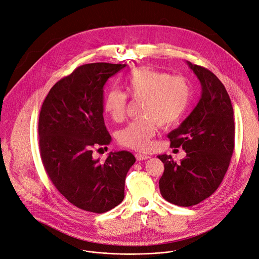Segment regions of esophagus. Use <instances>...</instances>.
I'll list each match as a JSON object with an SVG mask.
<instances>
[{
  "instance_id": "obj_1",
  "label": "esophagus",
  "mask_w": 259,
  "mask_h": 259,
  "mask_svg": "<svg viewBox=\"0 0 259 259\" xmlns=\"http://www.w3.org/2000/svg\"><path fill=\"white\" fill-rule=\"evenodd\" d=\"M135 156H136V158H137V160H145V159H147L149 156L148 155H146V154H142V153H136L135 154Z\"/></svg>"
}]
</instances>
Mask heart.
Returning <instances> with one entry per match:
<instances>
[{"mask_svg": "<svg viewBox=\"0 0 259 259\" xmlns=\"http://www.w3.org/2000/svg\"><path fill=\"white\" fill-rule=\"evenodd\" d=\"M123 86L125 94L117 90L106 94L103 110L113 121L120 122L126 114L127 96L143 99V117L131 121L118 134L120 144L135 150H145L149 146L159 123L168 126L178 121L191 96L185 78L170 76L149 67L132 70L124 77Z\"/></svg>", "mask_w": 259, "mask_h": 259, "instance_id": "b5f03b06", "label": "heart"}]
</instances>
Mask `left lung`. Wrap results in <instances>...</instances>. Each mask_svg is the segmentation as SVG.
Returning <instances> with one entry per match:
<instances>
[{
	"label": "left lung",
	"mask_w": 259,
	"mask_h": 259,
	"mask_svg": "<svg viewBox=\"0 0 259 259\" xmlns=\"http://www.w3.org/2000/svg\"><path fill=\"white\" fill-rule=\"evenodd\" d=\"M202 84V97L181 125L167 138L170 147H182L179 163L158 155L164 170L159 179L162 197L191 207L212 195L221 184L235 148L234 109L222 82L208 69L187 63Z\"/></svg>",
	"instance_id": "8db88e82"
}]
</instances>
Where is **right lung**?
Listing matches in <instances>:
<instances>
[{"label": "right lung", "mask_w": 259, "mask_h": 259, "mask_svg": "<svg viewBox=\"0 0 259 259\" xmlns=\"http://www.w3.org/2000/svg\"><path fill=\"white\" fill-rule=\"evenodd\" d=\"M125 66H80L52 86L41 107L39 148L46 174L72 205L88 212L105 213L122 202L125 176L136 161L128 151L111 152L104 162L93 156L95 147L111 142L104 85Z\"/></svg>", "instance_id": "add662e5"}]
</instances>
